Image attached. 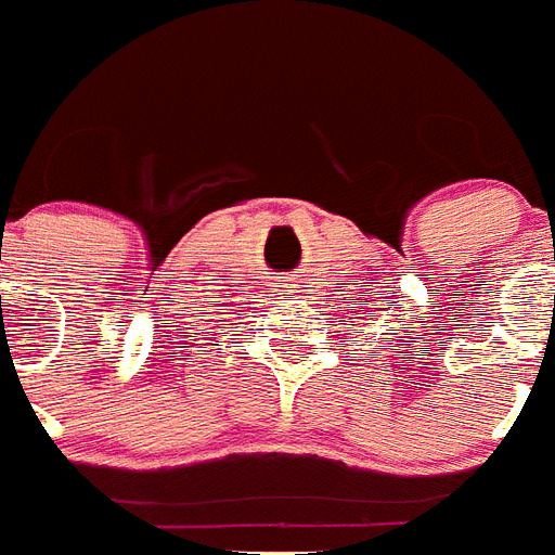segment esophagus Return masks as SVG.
<instances>
[{
	"label": "esophagus",
	"mask_w": 555,
	"mask_h": 555,
	"mask_svg": "<svg viewBox=\"0 0 555 555\" xmlns=\"http://www.w3.org/2000/svg\"><path fill=\"white\" fill-rule=\"evenodd\" d=\"M298 289V281H295V278H289V281L283 283V289H281V295H292V292Z\"/></svg>",
	"instance_id": "1"
}]
</instances>
